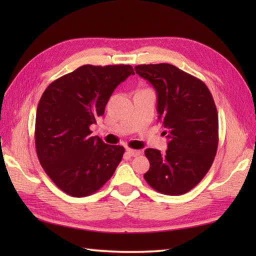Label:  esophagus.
<instances>
[{
	"label": "esophagus",
	"instance_id": "34e87169",
	"mask_svg": "<svg viewBox=\"0 0 256 256\" xmlns=\"http://www.w3.org/2000/svg\"><path fill=\"white\" fill-rule=\"evenodd\" d=\"M126 154L132 156V157H136L140 154V150H132V148H128L126 150Z\"/></svg>",
	"mask_w": 256,
	"mask_h": 256
}]
</instances>
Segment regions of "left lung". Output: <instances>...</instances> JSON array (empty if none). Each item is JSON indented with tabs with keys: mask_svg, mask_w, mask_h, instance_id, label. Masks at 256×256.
<instances>
[{
	"mask_svg": "<svg viewBox=\"0 0 256 256\" xmlns=\"http://www.w3.org/2000/svg\"><path fill=\"white\" fill-rule=\"evenodd\" d=\"M134 69L154 86L158 121L170 140L164 154L154 148L145 150L150 164L145 180L160 194H186L206 176L218 150L214 98L200 79L170 64H140Z\"/></svg>",
	"mask_w": 256,
	"mask_h": 256,
	"instance_id": "obj_1",
	"label": "left lung"
}]
</instances>
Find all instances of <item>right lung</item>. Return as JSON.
Instances as JSON below:
<instances>
[{
	"instance_id": "add662e5",
	"label": "right lung",
	"mask_w": 256,
	"mask_h": 256,
	"mask_svg": "<svg viewBox=\"0 0 256 256\" xmlns=\"http://www.w3.org/2000/svg\"><path fill=\"white\" fill-rule=\"evenodd\" d=\"M134 74L130 64H84L47 86L36 112L37 157L56 186L72 197L98 192L116 172L124 148L91 136L114 89Z\"/></svg>"
}]
</instances>
